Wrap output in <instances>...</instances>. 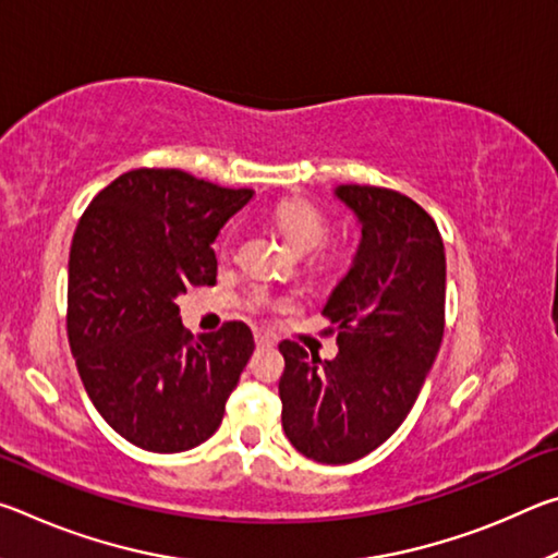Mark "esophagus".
I'll return each mask as SVG.
<instances>
[{
  "instance_id": "obj_1",
  "label": "esophagus",
  "mask_w": 558,
  "mask_h": 558,
  "mask_svg": "<svg viewBox=\"0 0 558 558\" xmlns=\"http://www.w3.org/2000/svg\"><path fill=\"white\" fill-rule=\"evenodd\" d=\"M256 344H258V347H272V344H276V339H272L270 335L256 332Z\"/></svg>"
}]
</instances>
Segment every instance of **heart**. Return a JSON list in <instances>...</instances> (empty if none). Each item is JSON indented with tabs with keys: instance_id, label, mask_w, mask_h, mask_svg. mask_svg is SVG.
<instances>
[{
	"instance_id": "heart-1",
	"label": "heart",
	"mask_w": 558,
	"mask_h": 558,
	"mask_svg": "<svg viewBox=\"0 0 558 558\" xmlns=\"http://www.w3.org/2000/svg\"><path fill=\"white\" fill-rule=\"evenodd\" d=\"M270 223L295 251H313L323 245L329 235V219L323 209L310 202H280L268 214ZM233 253V233H223L219 256L229 258ZM263 305H288V300H263Z\"/></svg>"
}]
</instances>
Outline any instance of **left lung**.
Listing matches in <instances>:
<instances>
[{
	"label": "left lung",
	"mask_w": 558,
	"mask_h": 558,
	"mask_svg": "<svg viewBox=\"0 0 558 558\" xmlns=\"http://www.w3.org/2000/svg\"><path fill=\"white\" fill-rule=\"evenodd\" d=\"M337 196L362 243L323 315L339 352L327 362L278 344L282 430L302 456L344 465L389 440L418 399L446 327V248L433 216L386 186L344 184Z\"/></svg>",
	"instance_id": "left-lung-1"
}]
</instances>
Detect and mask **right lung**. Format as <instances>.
I'll return each mask as SVG.
<instances>
[{"label": "right lung", "mask_w": 558, "mask_h": 558, "mask_svg": "<svg viewBox=\"0 0 558 558\" xmlns=\"http://www.w3.org/2000/svg\"><path fill=\"white\" fill-rule=\"evenodd\" d=\"M253 189L140 167L110 182L75 226L69 260L71 354L108 426L149 452H184L221 426L256 349L245 323L194 337L177 298L214 286L211 243Z\"/></svg>", "instance_id": "obj_1"}]
</instances>
